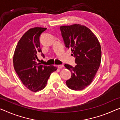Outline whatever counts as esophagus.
Masks as SVG:
<instances>
[{
    "mask_svg": "<svg viewBox=\"0 0 120 120\" xmlns=\"http://www.w3.org/2000/svg\"><path fill=\"white\" fill-rule=\"evenodd\" d=\"M64 67V65H58V68L59 69H61V68H63Z\"/></svg>",
    "mask_w": 120,
    "mask_h": 120,
    "instance_id": "1",
    "label": "esophagus"
}]
</instances>
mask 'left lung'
Segmentation results:
<instances>
[{"mask_svg": "<svg viewBox=\"0 0 120 120\" xmlns=\"http://www.w3.org/2000/svg\"><path fill=\"white\" fill-rule=\"evenodd\" d=\"M60 28L65 47L71 49L77 64L75 67L64 65L71 72V77L66 81V84L71 90H82L91 84L100 66V43L97 36L85 26L74 24Z\"/></svg>", "mask_w": 120, "mask_h": 120, "instance_id": "1", "label": "left lung"}]
</instances>
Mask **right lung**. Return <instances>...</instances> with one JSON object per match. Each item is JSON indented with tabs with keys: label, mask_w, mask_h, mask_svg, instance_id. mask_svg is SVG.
<instances>
[{
	"label": "right lung",
	"mask_w": 120,
	"mask_h": 120,
	"mask_svg": "<svg viewBox=\"0 0 120 120\" xmlns=\"http://www.w3.org/2000/svg\"><path fill=\"white\" fill-rule=\"evenodd\" d=\"M46 28L35 27L26 32L16 45L13 56V65L23 84L29 90L38 92L47 85L51 73L57 70L53 65L37 63V55L41 52L40 37ZM42 56L45 57L43 54Z\"/></svg>",
	"instance_id": "1"
}]
</instances>
